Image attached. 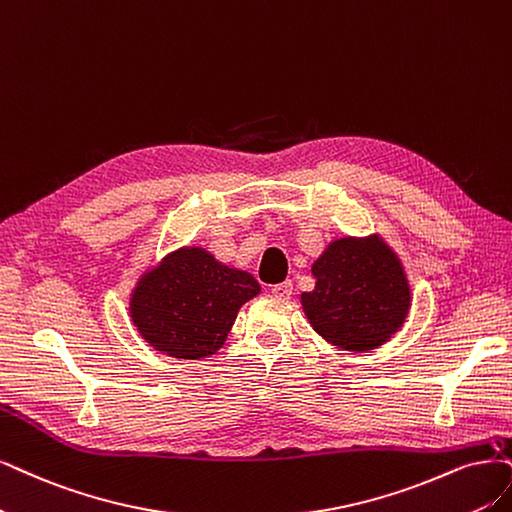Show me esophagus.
<instances>
[{
    "label": "esophagus",
    "instance_id": "34e87169",
    "mask_svg": "<svg viewBox=\"0 0 512 512\" xmlns=\"http://www.w3.org/2000/svg\"><path fill=\"white\" fill-rule=\"evenodd\" d=\"M291 293H293L291 280H285V282H280V285H274V287H272V295L278 297V299H289Z\"/></svg>",
    "mask_w": 512,
    "mask_h": 512
}]
</instances>
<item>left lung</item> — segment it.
<instances>
[{"instance_id": "obj_1", "label": "left lung", "mask_w": 512, "mask_h": 512, "mask_svg": "<svg viewBox=\"0 0 512 512\" xmlns=\"http://www.w3.org/2000/svg\"><path fill=\"white\" fill-rule=\"evenodd\" d=\"M316 285L301 293L312 329L348 352H367L390 342L411 308V289L401 259L377 236L329 242L314 263Z\"/></svg>"}]
</instances>
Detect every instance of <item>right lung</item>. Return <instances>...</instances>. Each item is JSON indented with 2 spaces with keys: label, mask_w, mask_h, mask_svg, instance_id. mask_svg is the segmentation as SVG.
Returning <instances> with one entry per match:
<instances>
[{
  "label": "right lung",
  "mask_w": 512,
  "mask_h": 512,
  "mask_svg": "<svg viewBox=\"0 0 512 512\" xmlns=\"http://www.w3.org/2000/svg\"><path fill=\"white\" fill-rule=\"evenodd\" d=\"M259 282L217 261L202 246H181L149 268L130 293V320L145 342L173 358L200 361L227 339Z\"/></svg>",
  "instance_id": "add662e5"
}]
</instances>
